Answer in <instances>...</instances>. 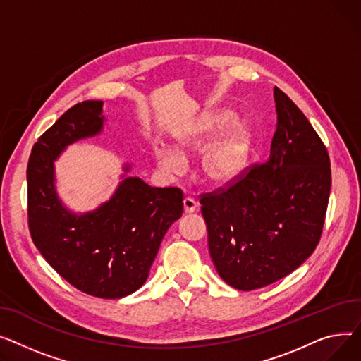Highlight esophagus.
<instances>
[{"label":"esophagus","mask_w":361,"mask_h":361,"mask_svg":"<svg viewBox=\"0 0 361 361\" xmlns=\"http://www.w3.org/2000/svg\"><path fill=\"white\" fill-rule=\"evenodd\" d=\"M197 207H198V202H197L194 198L186 197V198L183 200V208H185V213H188V214L194 213V211L197 209Z\"/></svg>","instance_id":"34e87169"}]
</instances>
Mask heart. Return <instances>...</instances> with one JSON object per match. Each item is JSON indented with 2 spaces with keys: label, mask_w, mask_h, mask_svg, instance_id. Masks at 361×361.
<instances>
[{
  "label": "heart",
  "mask_w": 361,
  "mask_h": 361,
  "mask_svg": "<svg viewBox=\"0 0 361 361\" xmlns=\"http://www.w3.org/2000/svg\"><path fill=\"white\" fill-rule=\"evenodd\" d=\"M230 112H211L197 121L180 137V152L204 150L230 123ZM252 147V134L246 125L236 122L214 142L208 147L201 160V173L207 183L224 186L235 182L243 172ZM160 164L167 172L179 173L183 169V159L173 150L159 153Z\"/></svg>",
  "instance_id": "obj_1"
}]
</instances>
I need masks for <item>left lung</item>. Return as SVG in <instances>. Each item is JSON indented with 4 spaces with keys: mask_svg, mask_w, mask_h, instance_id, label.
Returning <instances> with one entry per match:
<instances>
[{
    "mask_svg": "<svg viewBox=\"0 0 361 361\" xmlns=\"http://www.w3.org/2000/svg\"><path fill=\"white\" fill-rule=\"evenodd\" d=\"M277 128L265 163L202 194L208 249L220 277L243 291L279 281L319 243L331 192V161L313 126L274 87Z\"/></svg>",
    "mask_w": 361,
    "mask_h": 361,
    "instance_id": "8db88e82",
    "label": "left lung"
}]
</instances>
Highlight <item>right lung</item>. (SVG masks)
Masks as SVG:
<instances>
[{"label": "right lung", "instance_id": "right-lung-1", "mask_svg": "<svg viewBox=\"0 0 361 361\" xmlns=\"http://www.w3.org/2000/svg\"><path fill=\"white\" fill-rule=\"evenodd\" d=\"M102 106L74 104L33 145L27 217L35 246L63 280L94 298L121 299L145 283L167 228L182 216L183 192L130 176L94 211L78 216L62 205L54 161L67 145L100 134Z\"/></svg>", "mask_w": 361, "mask_h": 361}]
</instances>
